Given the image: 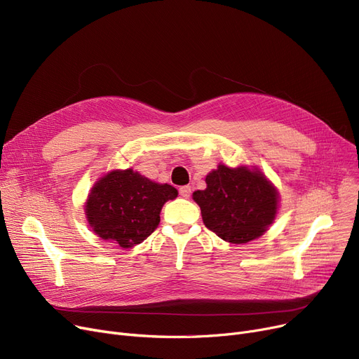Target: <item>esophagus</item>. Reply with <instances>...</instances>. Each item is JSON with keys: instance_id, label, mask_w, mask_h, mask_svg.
Wrapping results in <instances>:
<instances>
[{"instance_id": "obj_1", "label": "esophagus", "mask_w": 359, "mask_h": 359, "mask_svg": "<svg viewBox=\"0 0 359 359\" xmlns=\"http://www.w3.org/2000/svg\"><path fill=\"white\" fill-rule=\"evenodd\" d=\"M179 194H180V196H182V198H189V196H191V194H192L191 186H182L180 189H179Z\"/></svg>"}]
</instances>
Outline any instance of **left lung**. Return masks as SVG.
Wrapping results in <instances>:
<instances>
[{"label": "left lung", "mask_w": 359, "mask_h": 359, "mask_svg": "<svg viewBox=\"0 0 359 359\" xmlns=\"http://www.w3.org/2000/svg\"><path fill=\"white\" fill-rule=\"evenodd\" d=\"M196 191L205 227L219 238L243 244L257 238L275 219L278 192L259 170L219 164Z\"/></svg>", "instance_id": "8db88e82"}]
</instances>
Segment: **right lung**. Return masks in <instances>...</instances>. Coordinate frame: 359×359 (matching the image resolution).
Here are the masks:
<instances>
[{
	"label": "right lung",
	"instance_id": "right-lung-1",
	"mask_svg": "<svg viewBox=\"0 0 359 359\" xmlns=\"http://www.w3.org/2000/svg\"><path fill=\"white\" fill-rule=\"evenodd\" d=\"M176 196L172 184L151 182L132 168L115 170L93 186L86 215L99 237L130 249L157 229L163 205Z\"/></svg>",
	"mask_w": 359,
	"mask_h": 359
}]
</instances>
